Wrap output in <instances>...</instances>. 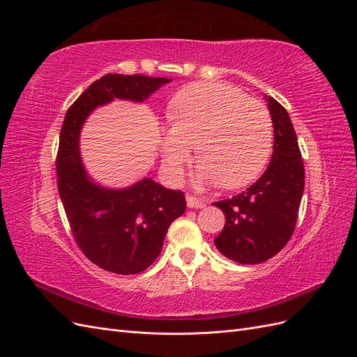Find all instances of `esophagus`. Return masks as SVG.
<instances>
[{
  "label": "esophagus",
  "instance_id": "1",
  "mask_svg": "<svg viewBox=\"0 0 357 357\" xmlns=\"http://www.w3.org/2000/svg\"><path fill=\"white\" fill-rule=\"evenodd\" d=\"M186 201H188V205H189L190 208H202V207H205V201L201 199V198H197L195 195H188Z\"/></svg>",
  "mask_w": 357,
  "mask_h": 357
}]
</instances>
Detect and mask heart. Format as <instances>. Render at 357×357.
<instances>
[{
  "mask_svg": "<svg viewBox=\"0 0 357 357\" xmlns=\"http://www.w3.org/2000/svg\"><path fill=\"white\" fill-rule=\"evenodd\" d=\"M162 129V159L178 181L192 147L201 160L198 183L238 189L266 167L273 153L274 126L266 107L229 84L199 82L178 92Z\"/></svg>",
  "mask_w": 357,
  "mask_h": 357,
  "instance_id": "1",
  "label": "heart"
}]
</instances>
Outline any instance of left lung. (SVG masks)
Wrapping results in <instances>:
<instances>
[{
	"label": "left lung",
	"instance_id": "left-lung-1",
	"mask_svg": "<svg viewBox=\"0 0 357 357\" xmlns=\"http://www.w3.org/2000/svg\"><path fill=\"white\" fill-rule=\"evenodd\" d=\"M274 126V152L262 177L229 199L213 202L226 223L214 244L231 261L261 264L275 256L295 231L305 185L298 138L284 107L268 96Z\"/></svg>",
	"mask_w": 357,
	"mask_h": 357
}]
</instances>
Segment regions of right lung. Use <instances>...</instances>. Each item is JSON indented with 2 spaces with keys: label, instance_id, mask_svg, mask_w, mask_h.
Returning <instances> with one entry per match:
<instances>
[{
  "label": "right lung",
  "instance_id": "1",
  "mask_svg": "<svg viewBox=\"0 0 357 357\" xmlns=\"http://www.w3.org/2000/svg\"><path fill=\"white\" fill-rule=\"evenodd\" d=\"M171 79L105 74L68 109L56 155L58 190L75 243L91 262L114 274H138L155 262L169 225L186 210L181 190L144 178L121 190L92 183L83 169L79 135L86 117L114 98L142 102Z\"/></svg>",
  "mask_w": 357,
  "mask_h": 357
}]
</instances>
